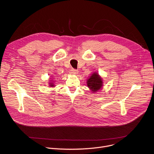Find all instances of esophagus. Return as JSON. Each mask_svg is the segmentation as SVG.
Returning a JSON list of instances; mask_svg holds the SVG:
<instances>
[{
	"label": "esophagus",
	"mask_w": 154,
	"mask_h": 154,
	"mask_svg": "<svg viewBox=\"0 0 154 154\" xmlns=\"http://www.w3.org/2000/svg\"><path fill=\"white\" fill-rule=\"evenodd\" d=\"M70 74H72V75H76V74H78V71H77V70L72 69L70 71Z\"/></svg>",
	"instance_id": "34e87169"
}]
</instances>
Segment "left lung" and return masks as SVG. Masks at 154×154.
<instances>
[{
	"label": "left lung",
	"mask_w": 154,
	"mask_h": 154,
	"mask_svg": "<svg viewBox=\"0 0 154 154\" xmlns=\"http://www.w3.org/2000/svg\"><path fill=\"white\" fill-rule=\"evenodd\" d=\"M103 83L102 78L96 72H94L86 81L88 87L93 93H97L102 89Z\"/></svg>",
	"instance_id": "left-lung-1"
}]
</instances>
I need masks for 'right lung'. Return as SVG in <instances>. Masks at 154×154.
<instances>
[{
	"instance_id": "add662e5",
	"label": "right lung",
	"mask_w": 154,
	"mask_h": 154,
	"mask_svg": "<svg viewBox=\"0 0 154 154\" xmlns=\"http://www.w3.org/2000/svg\"><path fill=\"white\" fill-rule=\"evenodd\" d=\"M51 82H49V86H50V87H54V86H55V85H54V82H55V81H53V80H49Z\"/></svg>"
}]
</instances>
